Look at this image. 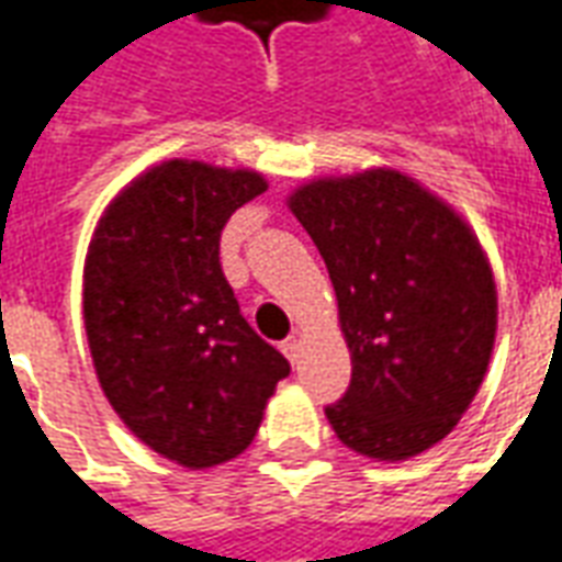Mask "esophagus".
<instances>
[{
    "mask_svg": "<svg viewBox=\"0 0 562 562\" xmlns=\"http://www.w3.org/2000/svg\"><path fill=\"white\" fill-rule=\"evenodd\" d=\"M282 355H285V358H289V361H297V352H301V340H297V337H289V340H282Z\"/></svg>",
    "mask_w": 562,
    "mask_h": 562,
    "instance_id": "esophagus-1",
    "label": "esophagus"
}]
</instances>
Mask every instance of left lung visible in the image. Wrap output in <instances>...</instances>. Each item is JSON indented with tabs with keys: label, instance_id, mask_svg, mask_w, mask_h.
Returning <instances> with one entry per match:
<instances>
[{
	"label": "left lung",
	"instance_id": "1",
	"mask_svg": "<svg viewBox=\"0 0 562 562\" xmlns=\"http://www.w3.org/2000/svg\"><path fill=\"white\" fill-rule=\"evenodd\" d=\"M289 207L325 258L352 382L325 406L342 446L406 460L446 439L487 373L496 285L470 225L391 168L301 186Z\"/></svg>",
	"mask_w": 562,
	"mask_h": 562
}]
</instances>
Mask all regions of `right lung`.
I'll list each match as a JSON object with an SVG mask.
<instances>
[{"mask_svg":"<svg viewBox=\"0 0 562 562\" xmlns=\"http://www.w3.org/2000/svg\"><path fill=\"white\" fill-rule=\"evenodd\" d=\"M256 171L161 161L108 204L83 268L95 376L144 446L189 470L237 458L289 361L249 328L220 265Z\"/></svg>","mask_w":562,"mask_h":562,"instance_id":"obj_1","label":"right lung"}]
</instances>
